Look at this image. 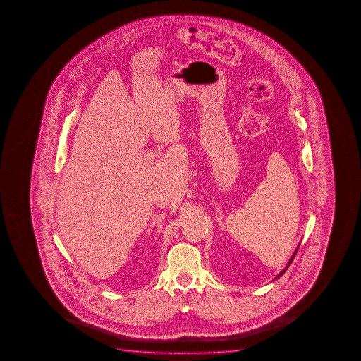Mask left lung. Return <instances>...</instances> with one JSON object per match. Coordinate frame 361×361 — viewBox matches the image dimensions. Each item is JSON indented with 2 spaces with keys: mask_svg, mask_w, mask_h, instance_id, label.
<instances>
[{
  "mask_svg": "<svg viewBox=\"0 0 361 361\" xmlns=\"http://www.w3.org/2000/svg\"><path fill=\"white\" fill-rule=\"evenodd\" d=\"M298 247H300V245H298V246H297V249H295V251H294L293 255H292V257H290V259H289V262H288L287 267H286V268H284V269L281 270V273H279V274H278V275H276V276H275V279H278V278H279V276H281V275H283V274H284V273H286V270L288 269V267H289V265H290V264H292V262H293L294 257H295V254H297V251H298Z\"/></svg>",
  "mask_w": 361,
  "mask_h": 361,
  "instance_id": "1",
  "label": "left lung"
}]
</instances>
